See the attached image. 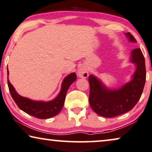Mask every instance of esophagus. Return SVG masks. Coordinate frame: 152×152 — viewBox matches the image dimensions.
<instances>
[{
    "mask_svg": "<svg viewBox=\"0 0 152 152\" xmlns=\"http://www.w3.org/2000/svg\"><path fill=\"white\" fill-rule=\"evenodd\" d=\"M78 76L80 77V78H87V77L89 76V72L87 68L86 67H85V66H82V67L79 68L78 70Z\"/></svg>",
    "mask_w": 152,
    "mask_h": 152,
    "instance_id": "esophagus-1",
    "label": "esophagus"
}]
</instances>
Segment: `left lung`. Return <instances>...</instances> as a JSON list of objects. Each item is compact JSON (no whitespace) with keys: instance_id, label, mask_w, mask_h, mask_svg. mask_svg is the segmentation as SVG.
Listing matches in <instances>:
<instances>
[{"instance_id":"obj_1","label":"left lung","mask_w":152,"mask_h":152,"mask_svg":"<svg viewBox=\"0 0 152 152\" xmlns=\"http://www.w3.org/2000/svg\"><path fill=\"white\" fill-rule=\"evenodd\" d=\"M125 35L129 42H137L129 32ZM129 61L135 65V71L131 80L117 88L106 86L94 74L89 76V104L99 116L106 118L118 116L132 110L139 100L146 80L145 58L140 49L132 51Z\"/></svg>"}]
</instances>
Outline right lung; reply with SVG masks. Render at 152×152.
Here are the masks:
<instances>
[{
    "mask_svg": "<svg viewBox=\"0 0 152 152\" xmlns=\"http://www.w3.org/2000/svg\"><path fill=\"white\" fill-rule=\"evenodd\" d=\"M9 71L7 68V77ZM76 80L75 72L68 74L61 83V88L57 96L49 101L34 100L23 97L16 92L14 86L10 83L7 78L9 90L14 102L19 108L29 115L40 119H47L55 116L61 112L63 107L66 94L71 85Z\"/></svg>",
    "mask_w": 152,
    "mask_h": 152,
    "instance_id": "add662e5",
    "label": "right lung"
}]
</instances>
